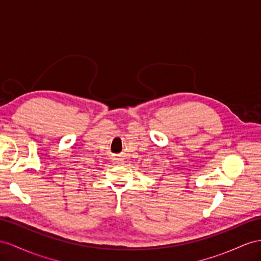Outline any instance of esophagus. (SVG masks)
<instances>
[{"label":"esophagus","mask_w":261,"mask_h":261,"mask_svg":"<svg viewBox=\"0 0 261 261\" xmlns=\"http://www.w3.org/2000/svg\"><path fill=\"white\" fill-rule=\"evenodd\" d=\"M113 163H115L116 165H120V164H122L123 162H122V160H120V159H113Z\"/></svg>","instance_id":"34e87169"}]
</instances>
